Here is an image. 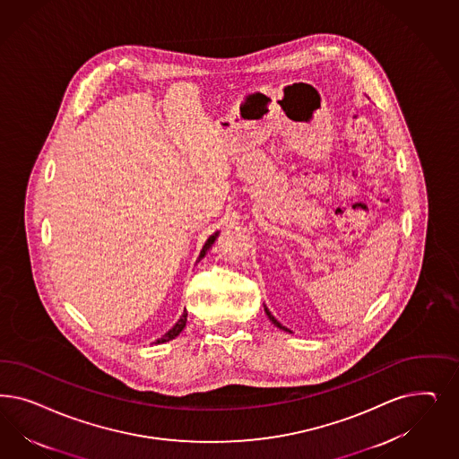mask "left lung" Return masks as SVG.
Here are the masks:
<instances>
[{
  "label": "left lung",
  "mask_w": 459,
  "mask_h": 459,
  "mask_svg": "<svg viewBox=\"0 0 459 459\" xmlns=\"http://www.w3.org/2000/svg\"><path fill=\"white\" fill-rule=\"evenodd\" d=\"M264 307H265L266 316H268V319H270V321H272V325H277V327H279V329H281V331H287V333H292V331H290V329H287V327H285V325H281V323H279V321H277V319H275V317H273V314H272V312L268 311V307H266V306H264Z\"/></svg>",
  "instance_id": "1"
}]
</instances>
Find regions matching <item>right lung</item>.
I'll return each instance as SVG.
<instances>
[{
	"label": "right lung",
	"instance_id": "1",
	"mask_svg": "<svg viewBox=\"0 0 459 459\" xmlns=\"http://www.w3.org/2000/svg\"><path fill=\"white\" fill-rule=\"evenodd\" d=\"M218 235H220V231H216L214 235H211V237L207 238V241L204 243L203 250H201V255H199V260H203V258L206 256V253L209 252V248L214 245ZM186 323H187V312L184 311V314L180 316V319L176 323V325H174L172 329H169V331L163 334L162 338H159V340L155 341V344H162V342H167V341L174 340L176 336H178V334L182 333V329L186 327Z\"/></svg>",
	"mask_w": 459,
	"mask_h": 459
}]
</instances>
